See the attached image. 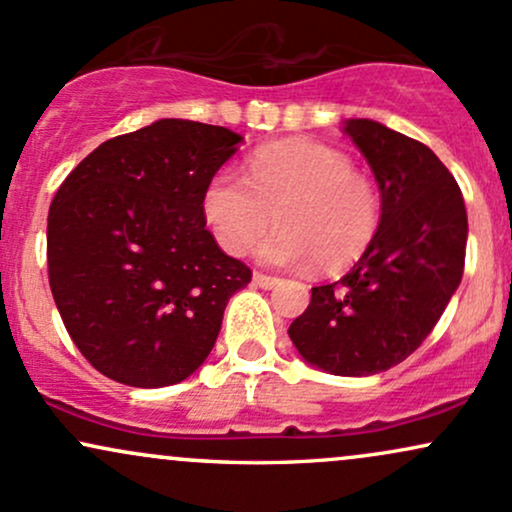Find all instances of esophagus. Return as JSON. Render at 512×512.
Here are the masks:
<instances>
[{
  "instance_id": "1",
  "label": "esophagus",
  "mask_w": 512,
  "mask_h": 512,
  "mask_svg": "<svg viewBox=\"0 0 512 512\" xmlns=\"http://www.w3.org/2000/svg\"><path fill=\"white\" fill-rule=\"evenodd\" d=\"M252 281H255L257 286H262V289H274V286L279 284V279H276V276H269V274H262V272H255Z\"/></svg>"
}]
</instances>
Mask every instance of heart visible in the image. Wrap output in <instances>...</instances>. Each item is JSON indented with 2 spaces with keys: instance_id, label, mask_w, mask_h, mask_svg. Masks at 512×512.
I'll return each instance as SVG.
<instances>
[{
  "instance_id": "b5f03b06",
  "label": "heart",
  "mask_w": 512,
  "mask_h": 512,
  "mask_svg": "<svg viewBox=\"0 0 512 512\" xmlns=\"http://www.w3.org/2000/svg\"><path fill=\"white\" fill-rule=\"evenodd\" d=\"M202 214L228 255H245L276 221L281 228L260 250L264 262L339 272L373 245L383 199L344 151L293 139L255 151L245 180L216 170L202 190Z\"/></svg>"
}]
</instances>
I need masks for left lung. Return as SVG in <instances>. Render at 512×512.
<instances>
[{"instance_id":"obj_1","label":"left lung","mask_w":512,"mask_h":512,"mask_svg":"<svg viewBox=\"0 0 512 512\" xmlns=\"http://www.w3.org/2000/svg\"><path fill=\"white\" fill-rule=\"evenodd\" d=\"M344 129L380 185V231L349 274L315 286L289 337L327 373L373 375L419 349L460 286L467 209L426 144L373 120Z\"/></svg>"}]
</instances>
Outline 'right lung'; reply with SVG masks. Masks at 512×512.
<instances>
[{
    "mask_svg": "<svg viewBox=\"0 0 512 512\" xmlns=\"http://www.w3.org/2000/svg\"><path fill=\"white\" fill-rule=\"evenodd\" d=\"M240 134L158 120L93 149L48 214V276L64 327L98 373L163 387L202 366L228 298L250 284L202 214Z\"/></svg>",
    "mask_w": 512,
    "mask_h": 512,
    "instance_id": "obj_1",
    "label": "right lung"
}]
</instances>
